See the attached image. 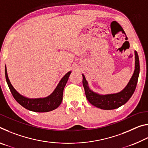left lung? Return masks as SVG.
<instances>
[{
    "label": "left lung",
    "mask_w": 148,
    "mask_h": 148,
    "mask_svg": "<svg viewBox=\"0 0 148 148\" xmlns=\"http://www.w3.org/2000/svg\"><path fill=\"white\" fill-rule=\"evenodd\" d=\"M134 56L135 69L134 73L127 86L121 91L117 93L108 95H99L90 89L88 82H87L84 75L82 74L83 76L82 83L86 92V96L90 103L101 109L114 110L121 106L129 101L136 89L140 73L139 58L136 51H134Z\"/></svg>",
    "instance_id": "left-lung-1"
}]
</instances>
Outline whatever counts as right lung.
Segmentation results:
<instances>
[{
  "label": "right lung",
  "mask_w": 148,
  "mask_h": 148,
  "mask_svg": "<svg viewBox=\"0 0 148 148\" xmlns=\"http://www.w3.org/2000/svg\"><path fill=\"white\" fill-rule=\"evenodd\" d=\"M71 74V71H70L62 77L53 92L48 97H45V98L29 99L20 95L14 88L10 82L8 74H7L6 66H5V76H6V82L14 98L25 108L35 112H47L52 111L59 106L62 101L64 88Z\"/></svg>",
  "instance_id": "obj_1"
}]
</instances>
